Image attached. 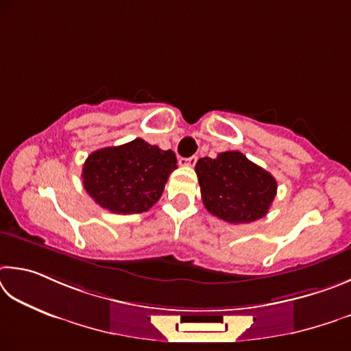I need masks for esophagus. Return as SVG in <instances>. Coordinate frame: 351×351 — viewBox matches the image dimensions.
Returning a JSON list of instances; mask_svg holds the SVG:
<instances>
[{"label": "esophagus", "mask_w": 351, "mask_h": 351, "mask_svg": "<svg viewBox=\"0 0 351 351\" xmlns=\"http://www.w3.org/2000/svg\"><path fill=\"white\" fill-rule=\"evenodd\" d=\"M195 162H197V157H188V158H179V165L182 166H194Z\"/></svg>", "instance_id": "esophagus-1"}]
</instances>
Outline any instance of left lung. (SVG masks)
<instances>
[{
  "mask_svg": "<svg viewBox=\"0 0 351 351\" xmlns=\"http://www.w3.org/2000/svg\"><path fill=\"white\" fill-rule=\"evenodd\" d=\"M195 172L205 208L228 223L265 217L278 193L274 177L239 151L199 158Z\"/></svg>",
  "mask_w": 351,
  "mask_h": 351,
  "instance_id": "1",
  "label": "left lung"
}]
</instances>
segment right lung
<instances>
[{"mask_svg": "<svg viewBox=\"0 0 351 351\" xmlns=\"http://www.w3.org/2000/svg\"><path fill=\"white\" fill-rule=\"evenodd\" d=\"M177 168L176 154L135 138L94 151L83 165V186L95 204L114 214H138L156 205Z\"/></svg>", "mask_w": 351, "mask_h": 351, "instance_id": "1", "label": "right lung"}]
</instances>
